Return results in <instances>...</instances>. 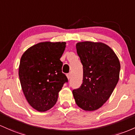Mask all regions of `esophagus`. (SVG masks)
Instances as JSON below:
<instances>
[{"label": "esophagus", "mask_w": 135, "mask_h": 135, "mask_svg": "<svg viewBox=\"0 0 135 135\" xmlns=\"http://www.w3.org/2000/svg\"><path fill=\"white\" fill-rule=\"evenodd\" d=\"M67 77H68V80L70 79V78H71V73H68V75H67Z\"/></svg>", "instance_id": "esophagus-1"}]
</instances>
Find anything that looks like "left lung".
<instances>
[{"instance_id":"left-lung-1","label":"left lung","mask_w":135,"mask_h":135,"mask_svg":"<svg viewBox=\"0 0 135 135\" xmlns=\"http://www.w3.org/2000/svg\"><path fill=\"white\" fill-rule=\"evenodd\" d=\"M77 54L83 65V83L74 89L75 102L85 111H94L109 99L119 79L120 64L110 46L103 43L79 42Z\"/></svg>"}]
</instances>
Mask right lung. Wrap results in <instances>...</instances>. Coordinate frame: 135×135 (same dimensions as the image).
Returning a JSON list of instances; mask_svg holds the SVG:
<instances>
[{"mask_svg": "<svg viewBox=\"0 0 135 135\" xmlns=\"http://www.w3.org/2000/svg\"><path fill=\"white\" fill-rule=\"evenodd\" d=\"M65 42H42L23 53L19 66V78L27 101L35 110L45 112L55 105L59 92L68 82L62 72L60 59Z\"/></svg>", "mask_w": 135, "mask_h": 135, "instance_id": "add662e5", "label": "right lung"}]
</instances>
